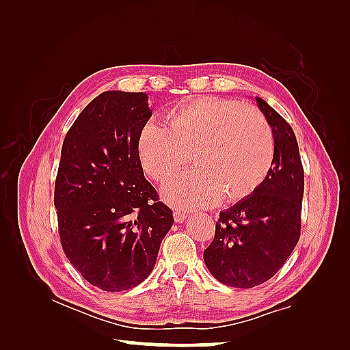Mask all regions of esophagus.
<instances>
[{
  "instance_id": "esophagus-1",
  "label": "esophagus",
  "mask_w": 350,
  "mask_h": 350,
  "mask_svg": "<svg viewBox=\"0 0 350 350\" xmlns=\"http://www.w3.org/2000/svg\"><path fill=\"white\" fill-rule=\"evenodd\" d=\"M187 216H188V213H185V211H183V210H175L174 211L175 221H184L187 219Z\"/></svg>"
}]
</instances>
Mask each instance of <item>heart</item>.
Returning <instances> with one entry per match:
<instances>
[{
    "label": "heart",
    "mask_w": 350,
    "mask_h": 350,
    "mask_svg": "<svg viewBox=\"0 0 350 350\" xmlns=\"http://www.w3.org/2000/svg\"><path fill=\"white\" fill-rule=\"evenodd\" d=\"M166 129L147 122L137 140L140 162L154 181L165 183L187 165L194 169L163 187L176 207L196 208L250 197L266 181L274 161L271 126L256 107L203 96L167 109Z\"/></svg>",
    "instance_id": "heart-1"
}]
</instances>
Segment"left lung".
Segmentation results:
<instances>
[{
	"label": "left lung",
	"instance_id": "8db88e82",
	"mask_svg": "<svg viewBox=\"0 0 350 350\" xmlns=\"http://www.w3.org/2000/svg\"><path fill=\"white\" fill-rule=\"evenodd\" d=\"M274 135L270 172L250 197L224 211L204 250L210 273L224 284L248 289L271 279L301 237L304 167L292 126L256 98Z\"/></svg>",
	"mask_w": 350,
	"mask_h": 350
}]
</instances>
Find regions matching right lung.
Instances as JSON below:
<instances>
[{"label": "right lung", "mask_w": 350, "mask_h": 350, "mask_svg": "<svg viewBox=\"0 0 350 350\" xmlns=\"http://www.w3.org/2000/svg\"><path fill=\"white\" fill-rule=\"evenodd\" d=\"M150 116L146 93L103 92L62 143L54 193L61 245L81 276L107 292L149 276L174 225L137 150Z\"/></svg>", "instance_id": "1"}]
</instances>
